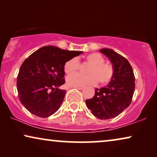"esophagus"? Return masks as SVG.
I'll use <instances>...</instances> for the list:
<instances>
[{
  "instance_id": "esophagus-1",
  "label": "esophagus",
  "mask_w": 157,
  "mask_h": 157,
  "mask_svg": "<svg viewBox=\"0 0 157 157\" xmlns=\"http://www.w3.org/2000/svg\"><path fill=\"white\" fill-rule=\"evenodd\" d=\"M74 88H75V89H76L78 90H82V89H84V87H83V86H76V87H74Z\"/></svg>"
}]
</instances>
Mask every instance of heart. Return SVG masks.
<instances>
[{
  "mask_svg": "<svg viewBox=\"0 0 157 157\" xmlns=\"http://www.w3.org/2000/svg\"><path fill=\"white\" fill-rule=\"evenodd\" d=\"M86 61L90 66L86 69L87 75L73 74L78 68V61L76 58L68 60L64 64L66 74H71L66 78V83L72 87L94 85L96 82L101 84L109 83L113 75V66L104 62V59L100 53H91L86 56Z\"/></svg>",
  "mask_w": 157,
  "mask_h": 157,
  "instance_id": "b5f03b06",
  "label": "heart"
}]
</instances>
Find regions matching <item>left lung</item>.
Wrapping results in <instances>:
<instances>
[{
    "label": "left lung",
    "mask_w": 157,
    "mask_h": 157,
    "mask_svg": "<svg viewBox=\"0 0 157 157\" xmlns=\"http://www.w3.org/2000/svg\"><path fill=\"white\" fill-rule=\"evenodd\" d=\"M111 61L113 75L105 87L95 89V94L86 101L93 115L100 119H112L129 106L135 89L134 71L129 62L110 48L99 51Z\"/></svg>",
    "instance_id": "left-lung-1"
}]
</instances>
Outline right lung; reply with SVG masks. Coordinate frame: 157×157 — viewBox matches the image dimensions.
<instances>
[{"instance_id": "obj_1", "label": "right lung", "mask_w": 157, "mask_h": 157, "mask_svg": "<svg viewBox=\"0 0 157 157\" xmlns=\"http://www.w3.org/2000/svg\"><path fill=\"white\" fill-rule=\"evenodd\" d=\"M82 53L46 46L23 61L17 77V89L20 101L28 111L47 118L59 110L66 91L59 89L65 83L64 64Z\"/></svg>"}]
</instances>
